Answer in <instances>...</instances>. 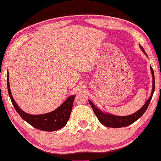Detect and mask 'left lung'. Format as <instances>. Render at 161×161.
<instances>
[{"label":"left lung","mask_w":161,"mask_h":161,"mask_svg":"<svg viewBox=\"0 0 161 161\" xmlns=\"http://www.w3.org/2000/svg\"><path fill=\"white\" fill-rule=\"evenodd\" d=\"M140 49L142 50V51L144 53V54L147 56V54L146 53L144 49L140 45ZM150 69H151V73L152 76V90L151 93V96L150 97L147 99V101L146 102V103L144 104L140 109L138 110L137 112L132 114L131 115L129 116H116L113 115L111 114L103 112V111H101L100 109H99L94 104L89 100V104L91 105V106L92 107V108L94 111L96 116H97L99 122L107 127H111V128H122V127H125L131 125L133 123H135V121H137L140 117H142L145 111L148 107L151 99L152 98V96H153L154 91V87H155V82H154V70L152 68L150 65Z\"/></svg>","instance_id":"left-lung-1"}]
</instances>
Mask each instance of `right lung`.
I'll list each match as a JSON object with an SVG mask.
<instances>
[{
  "label": "right lung",
  "mask_w": 161,
  "mask_h": 161,
  "mask_svg": "<svg viewBox=\"0 0 161 161\" xmlns=\"http://www.w3.org/2000/svg\"><path fill=\"white\" fill-rule=\"evenodd\" d=\"M7 89L12 103L18 114L21 116L22 119H24L26 123L33 126L36 129L45 131H53L62 129L68 123L76 95L70 96L59 107L51 112L44 114L33 115L22 111L16 103L15 99H13L9 87V74L7 76Z\"/></svg>",
  "instance_id": "obj_1"
}]
</instances>
